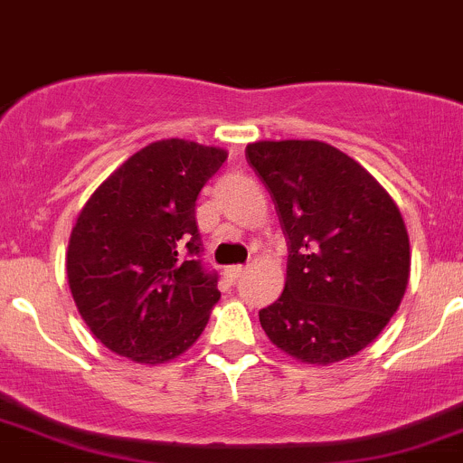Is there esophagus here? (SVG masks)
Listing matches in <instances>:
<instances>
[{"instance_id": "esophagus-1", "label": "esophagus", "mask_w": 463, "mask_h": 463, "mask_svg": "<svg viewBox=\"0 0 463 463\" xmlns=\"http://www.w3.org/2000/svg\"><path fill=\"white\" fill-rule=\"evenodd\" d=\"M245 269H247V267H242V265H232V267H227V269H225V279L230 280V283H236V280L241 279L242 274H245Z\"/></svg>"}]
</instances>
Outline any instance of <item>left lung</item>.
Masks as SVG:
<instances>
[{"instance_id": "8db88e82", "label": "left lung", "mask_w": 463, "mask_h": 463, "mask_svg": "<svg viewBox=\"0 0 463 463\" xmlns=\"http://www.w3.org/2000/svg\"><path fill=\"white\" fill-rule=\"evenodd\" d=\"M245 156L289 247L283 294L259 312L265 335L307 365L359 354L408 288L410 241L397 203L327 142L259 140Z\"/></svg>"}]
</instances>
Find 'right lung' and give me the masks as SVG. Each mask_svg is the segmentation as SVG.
I'll use <instances>...</instances> for the list:
<instances>
[{"instance_id": "obj_1", "label": "right lung", "mask_w": 463, "mask_h": 463, "mask_svg": "<svg viewBox=\"0 0 463 463\" xmlns=\"http://www.w3.org/2000/svg\"><path fill=\"white\" fill-rule=\"evenodd\" d=\"M225 160L221 146L151 142L80 212L66 251L69 288L89 330L116 354L169 364L203 335L221 292L200 265L196 200Z\"/></svg>"}]
</instances>
